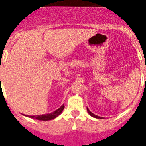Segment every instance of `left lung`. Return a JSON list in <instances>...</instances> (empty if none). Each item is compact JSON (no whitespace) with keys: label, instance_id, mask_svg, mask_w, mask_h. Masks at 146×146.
Masks as SVG:
<instances>
[{"label":"left lung","instance_id":"8db88e82","mask_svg":"<svg viewBox=\"0 0 146 146\" xmlns=\"http://www.w3.org/2000/svg\"><path fill=\"white\" fill-rule=\"evenodd\" d=\"M87 110H88V113L90 114V115H91V116H92V117H94V118H97V119H102V118H103V117L98 116H97V115H95V114H94L93 113H91V112L90 111V110H89V109H88V107H87Z\"/></svg>","mask_w":146,"mask_h":146}]
</instances>
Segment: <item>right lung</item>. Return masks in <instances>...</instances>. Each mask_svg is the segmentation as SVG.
I'll list each match as a JSON object with an SVG mask.
<instances>
[{
  "label": "right lung",
  "instance_id": "right-lung-1",
  "mask_svg": "<svg viewBox=\"0 0 146 146\" xmlns=\"http://www.w3.org/2000/svg\"><path fill=\"white\" fill-rule=\"evenodd\" d=\"M65 108L64 104L62 105L59 108L56 110L55 111L51 113L48 114H43V115H39V116H27L30 118H33V119H38V120H42V121H48V120H51L56 118L57 116H58L62 113V112L63 111V110Z\"/></svg>",
  "mask_w": 146,
  "mask_h": 146
}]
</instances>
